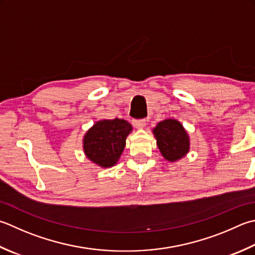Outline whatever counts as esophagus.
<instances>
[{"label": "esophagus", "mask_w": 255, "mask_h": 255, "mask_svg": "<svg viewBox=\"0 0 255 255\" xmlns=\"http://www.w3.org/2000/svg\"><path fill=\"white\" fill-rule=\"evenodd\" d=\"M132 124H133V126L136 127V128H138V129H142V128L146 127L147 121H146V119H137V121H133V122H132Z\"/></svg>", "instance_id": "1"}]
</instances>
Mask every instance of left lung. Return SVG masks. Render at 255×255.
I'll use <instances>...</instances> for the list:
<instances>
[{"mask_svg":"<svg viewBox=\"0 0 255 255\" xmlns=\"http://www.w3.org/2000/svg\"><path fill=\"white\" fill-rule=\"evenodd\" d=\"M157 146L167 161L180 160L190 150V138L177 119H164L152 129Z\"/></svg>","mask_w":255,"mask_h":255,"instance_id":"8db88e82","label":"left lung"}]
</instances>
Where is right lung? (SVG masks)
<instances>
[{
	"instance_id": "1",
	"label": "right lung",
	"mask_w": 255,
	"mask_h": 255,
	"mask_svg": "<svg viewBox=\"0 0 255 255\" xmlns=\"http://www.w3.org/2000/svg\"><path fill=\"white\" fill-rule=\"evenodd\" d=\"M131 131V125L124 119L96 122L84 136L85 156L102 168L115 166L126 146V138Z\"/></svg>"
}]
</instances>
